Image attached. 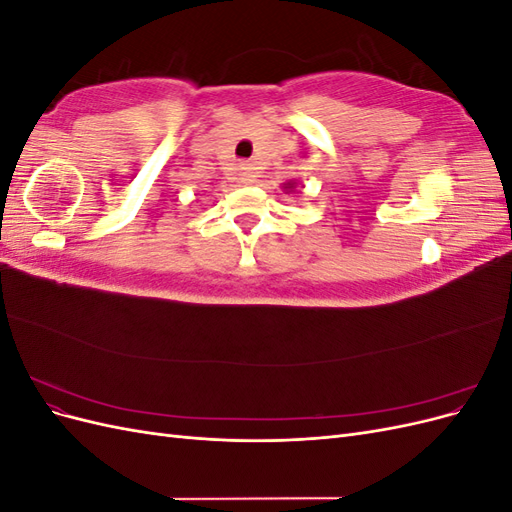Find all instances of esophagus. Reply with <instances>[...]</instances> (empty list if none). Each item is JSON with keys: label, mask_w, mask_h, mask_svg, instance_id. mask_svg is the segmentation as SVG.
<instances>
[{"label": "esophagus", "mask_w": 512, "mask_h": 512, "mask_svg": "<svg viewBox=\"0 0 512 512\" xmlns=\"http://www.w3.org/2000/svg\"><path fill=\"white\" fill-rule=\"evenodd\" d=\"M237 175H239V181H241V183H245V185H250V183L254 181V173H252V168L247 166V164H241V166L237 168Z\"/></svg>", "instance_id": "obj_1"}]
</instances>
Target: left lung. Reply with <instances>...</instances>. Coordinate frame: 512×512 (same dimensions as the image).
<instances>
[{"label":"left lung","instance_id":"8db88e82","mask_svg":"<svg viewBox=\"0 0 512 512\" xmlns=\"http://www.w3.org/2000/svg\"><path fill=\"white\" fill-rule=\"evenodd\" d=\"M294 188H297V181H288V183H284V185H282V190H284L286 194L294 192Z\"/></svg>","mask_w":512,"mask_h":512}]
</instances>
